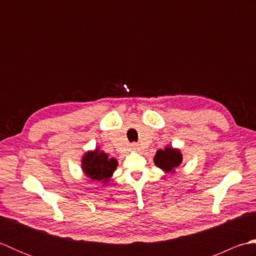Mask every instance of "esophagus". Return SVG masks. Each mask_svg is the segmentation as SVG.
Returning a JSON list of instances; mask_svg holds the SVG:
<instances>
[{"label":"esophagus","instance_id":"34e87169","mask_svg":"<svg viewBox=\"0 0 256 256\" xmlns=\"http://www.w3.org/2000/svg\"><path fill=\"white\" fill-rule=\"evenodd\" d=\"M131 148H132V150H140V145H138V143H132V144H131Z\"/></svg>","mask_w":256,"mask_h":256}]
</instances>
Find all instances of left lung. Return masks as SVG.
Here are the masks:
<instances>
[{"label":"left lung","instance_id":"8db88e82","mask_svg":"<svg viewBox=\"0 0 256 256\" xmlns=\"http://www.w3.org/2000/svg\"><path fill=\"white\" fill-rule=\"evenodd\" d=\"M182 154L177 148H172V146H166L164 150H158L154 157V162L157 167H160L166 172H174L175 168L182 164Z\"/></svg>","mask_w":256,"mask_h":256}]
</instances>
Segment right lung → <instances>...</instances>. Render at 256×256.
Wrapping results in <instances>:
<instances>
[{"instance_id":"add662e5","label":"right lung","mask_w":256,"mask_h":256,"mask_svg":"<svg viewBox=\"0 0 256 256\" xmlns=\"http://www.w3.org/2000/svg\"><path fill=\"white\" fill-rule=\"evenodd\" d=\"M81 167L86 177L92 180H99L106 184L112 177L114 170L118 167V160L110 158L104 152H100L99 148L89 150L82 156Z\"/></svg>"}]
</instances>
